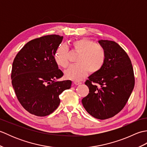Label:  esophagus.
I'll list each match as a JSON object with an SVG mask.
<instances>
[{
  "label": "esophagus",
  "instance_id": "obj_1",
  "mask_svg": "<svg viewBox=\"0 0 147 147\" xmlns=\"http://www.w3.org/2000/svg\"><path fill=\"white\" fill-rule=\"evenodd\" d=\"M74 84L75 85H81V84H82V83L81 82H74Z\"/></svg>",
  "mask_w": 147,
  "mask_h": 147
}]
</instances>
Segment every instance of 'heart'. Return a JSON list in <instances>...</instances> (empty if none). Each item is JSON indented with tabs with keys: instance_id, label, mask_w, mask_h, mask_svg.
I'll return each mask as SVG.
<instances>
[{
	"instance_id": "heart-1",
	"label": "heart",
	"mask_w": 147,
	"mask_h": 147,
	"mask_svg": "<svg viewBox=\"0 0 147 147\" xmlns=\"http://www.w3.org/2000/svg\"><path fill=\"white\" fill-rule=\"evenodd\" d=\"M76 51L80 53L78 64L72 65L64 72L65 77L74 81H80L86 76L88 71L95 73L101 69L105 61V52L101 46L92 40L82 38L73 42ZM68 47L65 44L59 45L54 53V61L59 66L66 67L69 64Z\"/></svg>"
}]
</instances>
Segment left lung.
<instances>
[{"label":"left lung","instance_id":"left-lung-1","mask_svg":"<svg viewBox=\"0 0 147 147\" xmlns=\"http://www.w3.org/2000/svg\"><path fill=\"white\" fill-rule=\"evenodd\" d=\"M98 42L104 49L105 61L101 69L86 81L89 93L82 102L88 114L104 120L124 108L134 88L135 78L130 59L119 45L111 40Z\"/></svg>","mask_w":147,"mask_h":147}]
</instances>
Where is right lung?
Returning <instances> with one entry per match:
<instances>
[{
    "label": "right lung",
    "instance_id": "obj_1",
    "mask_svg": "<svg viewBox=\"0 0 147 147\" xmlns=\"http://www.w3.org/2000/svg\"><path fill=\"white\" fill-rule=\"evenodd\" d=\"M63 36L47 35L31 40L18 53L12 63V85L19 102L30 114L46 116L60 104L59 95L71 88L54 61Z\"/></svg>",
    "mask_w": 147,
    "mask_h": 147
}]
</instances>
